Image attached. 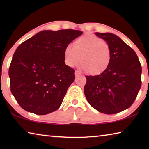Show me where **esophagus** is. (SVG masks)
<instances>
[{
  "label": "esophagus",
  "instance_id": "obj_1",
  "mask_svg": "<svg viewBox=\"0 0 149 149\" xmlns=\"http://www.w3.org/2000/svg\"><path fill=\"white\" fill-rule=\"evenodd\" d=\"M81 75V74L80 73L78 72V71H75V77H77V76H79V75Z\"/></svg>",
  "mask_w": 149,
  "mask_h": 149
}]
</instances>
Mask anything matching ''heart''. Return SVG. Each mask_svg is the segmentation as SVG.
Returning a JSON list of instances; mask_svg holds the SVG:
<instances>
[{
  "label": "heart",
  "mask_w": 149,
  "mask_h": 149,
  "mask_svg": "<svg viewBox=\"0 0 149 149\" xmlns=\"http://www.w3.org/2000/svg\"><path fill=\"white\" fill-rule=\"evenodd\" d=\"M111 58L109 45L91 33L79 37L75 40L74 46L68 45L64 49V60L68 66L74 68L81 60V68L94 75L102 74L108 68Z\"/></svg>",
  "instance_id": "obj_1"
}]
</instances>
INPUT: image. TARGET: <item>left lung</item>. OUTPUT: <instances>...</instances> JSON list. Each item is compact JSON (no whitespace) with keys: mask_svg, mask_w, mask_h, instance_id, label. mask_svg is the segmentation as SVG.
<instances>
[{"mask_svg":"<svg viewBox=\"0 0 149 149\" xmlns=\"http://www.w3.org/2000/svg\"><path fill=\"white\" fill-rule=\"evenodd\" d=\"M111 50L110 64L99 75H87L84 93L88 102L100 112L114 114L135 101L141 85V65L135 52L111 33H95Z\"/></svg>","mask_w":149,"mask_h":149,"instance_id":"left-lung-1","label":"left lung"}]
</instances>
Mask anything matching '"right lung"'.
I'll list each match as a JSON object with an SVG mask.
<instances>
[{
    "mask_svg": "<svg viewBox=\"0 0 149 149\" xmlns=\"http://www.w3.org/2000/svg\"><path fill=\"white\" fill-rule=\"evenodd\" d=\"M83 33L79 30H44L19 45L9 68L10 90L23 109L45 115L58 109L75 80L64 49Z\"/></svg>",
    "mask_w": 149,
    "mask_h": 149,
    "instance_id": "add662e5",
    "label": "right lung"
}]
</instances>
